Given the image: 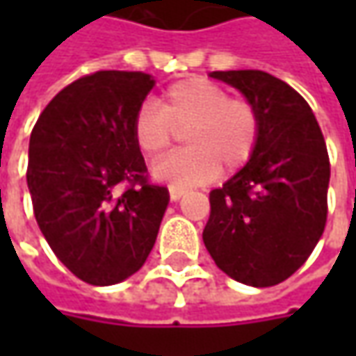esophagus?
Returning <instances> with one entry per match:
<instances>
[{
  "instance_id": "obj_1",
  "label": "esophagus",
  "mask_w": 356,
  "mask_h": 356,
  "mask_svg": "<svg viewBox=\"0 0 356 356\" xmlns=\"http://www.w3.org/2000/svg\"><path fill=\"white\" fill-rule=\"evenodd\" d=\"M168 192H170V198L176 202V200H180L182 196H184L186 188H182V186H170V188H168Z\"/></svg>"
}]
</instances>
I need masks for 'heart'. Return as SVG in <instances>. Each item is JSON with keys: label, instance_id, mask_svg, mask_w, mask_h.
Returning a JSON list of instances; mask_svg holds the SVG:
<instances>
[{"label": "heart", "instance_id": "b5f03b06", "mask_svg": "<svg viewBox=\"0 0 356 356\" xmlns=\"http://www.w3.org/2000/svg\"><path fill=\"white\" fill-rule=\"evenodd\" d=\"M159 106L144 103L132 118V138L144 156H160L184 130L188 148L160 158L152 176L170 186H198L222 170H239L253 156L261 120L255 104L229 97L222 85L190 76L170 85Z\"/></svg>", "mask_w": 356, "mask_h": 356}]
</instances>
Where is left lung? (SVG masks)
<instances>
[{"label":"left lung","mask_w":356,"mask_h":356,"mask_svg":"<svg viewBox=\"0 0 356 356\" xmlns=\"http://www.w3.org/2000/svg\"><path fill=\"white\" fill-rule=\"evenodd\" d=\"M255 104L261 130L253 156L210 192L204 243L232 280L271 287L307 261L327 222L331 164L307 101L264 71H213Z\"/></svg>","instance_id":"left-lung-1"}]
</instances>
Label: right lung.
<instances>
[{"mask_svg":"<svg viewBox=\"0 0 356 356\" xmlns=\"http://www.w3.org/2000/svg\"><path fill=\"white\" fill-rule=\"evenodd\" d=\"M152 87L140 71L81 76L31 130L35 220L63 266L90 285H115L144 266L170 200L168 188L148 182L132 138V118Z\"/></svg>","mask_w":356,"mask_h":356,"instance_id":"1","label":"right lung"}]
</instances>
